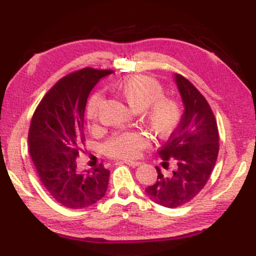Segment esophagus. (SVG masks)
<instances>
[{"label":"esophagus","mask_w":256,"mask_h":256,"mask_svg":"<svg viewBox=\"0 0 256 256\" xmlns=\"http://www.w3.org/2000/svg\"><path fill=\"white\" fill-rule=\"evenodd\" d=\"M125 164H126V165L131 166V167H137V166L140 165V161H131V160H126Z\"/></svg>","instance_id":"esophagus-1"}]
</instances>
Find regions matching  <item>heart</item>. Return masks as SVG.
Wrapping results in <instances>:
<instances>
[{"instance_id":"1","label":"heart","mask_w":256,"mask_h":256,"mask_svg":"<svg viewBox=\"0 0 256 256\" xmlns=\"http://www.w3.org/2000/svg\"><path fill=\"white\" fill-rule=\"evenodd\" d=\"M119 95L132 110H142L149 131L158 138H166L178 128L183 119V106L177 98L165 96V88L158 79L144 74H134L116 84ZM104 95L96 91L88 100L86 116L96 120ZM148 146V138L140 131H126L113 134L106 142L107 155L116 158H134Z\"/></svg>"}]
</instances>
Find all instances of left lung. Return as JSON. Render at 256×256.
<instances>
[{"label": "left lung", "mask_w": 256, "mask_h": 256, "mask_svg": "<svg viewBox=\"0 0 256 256\" xmlns=\"http://www.w3.org/2000/svg\"><path fill=\"white\" fill-rule=\"evenodd\" d=\"M184 104L183 119L158 154L173 171L162 174L156 167L158 180L146 188L148 198L167 208L192 201L212 174L219 152V132L212 108L192 82L176 74Z\"/></svg>", "instance_id": "1"}]
</instances>
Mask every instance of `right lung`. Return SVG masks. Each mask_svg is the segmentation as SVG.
Segmentation results:
<instances>
[{"label":"right lung","mask_w":256,"mask_h":256,"mask_svg":"<svg viewBox=\"0 0 256 256\" xmlns=\"http://www.w3.org/2000/svg\"><path fill=\"white\" fill-rule=\"evenodd\" d=\"M112 70H79L61 78L40 100L31 119L28 152L40 182L67 208L92 206L106 195L110 170L104 165L79 172L85 146L84 112L92 88Z\"/></svg>","instance_id":"obj_1"}]
</instances>
